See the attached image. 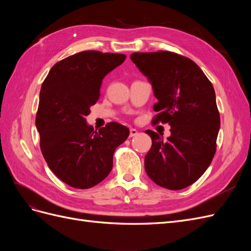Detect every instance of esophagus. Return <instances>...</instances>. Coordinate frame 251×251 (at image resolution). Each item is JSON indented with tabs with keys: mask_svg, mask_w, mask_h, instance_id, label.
<instances>
[{
	"mask_svg": "<svg viewBox=\"0 0 251 251\" xmlns=\"http://www.w3.org/2000/svg\"><path fill=\"white\" fill-rule=\"evenodd\" d=\"M138 135V132L137 130H135V128H131L130 130V137H134V136H137Z\"/></svg>",
	"mask_w": 251,
	"mask_h": 251,
	"instance_id": "obj_1",
	"label": "esophagus"
}]
</instances>
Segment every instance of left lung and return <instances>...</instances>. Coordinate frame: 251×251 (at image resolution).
<instances>
[{
  "instance_id": "obj_1",
  "label": "left lung",
  "mask_w": 251,
  "mask_h": 251,
  "mask_svg": "<svg viewBox=\"0 0 251 251\" xmlns=\"http://www.w3.org/2000/svg\"><path fill=\"white\" fill-rule=\"evenodd\" d=\"M131 59L158 100L154 121L171 126L166 140L146 131L151 138L146 172L159 186L185 188L202 176L216 154L220 114L214 87L198 65L177 53L135 52Z\"/></svg>"
}]
</instances>
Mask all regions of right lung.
Listing matches in <instances>:
<instances>
[{
	"instance_id": "obj_1",
	"label": "right lung",
	"mask_w": 251,
	"mask_h": 251,
	"mask_svg": "<svg viewBox=\"0 0 251 251\" xmlns=\"http://www.w3.org/2000/svg\"><path fill=\"white\" fill-rule=\"evenodd\" d=\"M126 57L81 51L59 60L43 82L35 118L41 151L55 176L72 187H93L107 177L114 151L130 134L117 123L97 132L86 120L100 98L103 77Z\"/></svg>"
}]
</instances>
